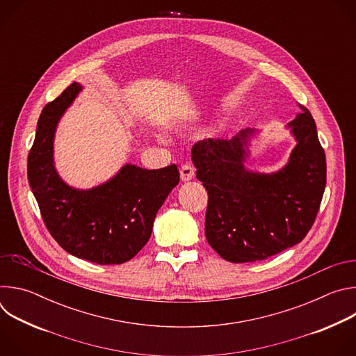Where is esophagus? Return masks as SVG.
Segmentation results:
<instances>
[{
  "mask_svg": "<svg viewBox=\"0 0 356 356\" xmlns=\"http://www.w3.org/2000/svg\"><path fill=\"white\" fill-rule=\"evenodd\" d=\"M180 177L183 181H190L194 177V169L190 165H183L180 168Z\"/></svg>",
  "mask_w": 356,
  "mask_h": 356,
  "instance_id": "esophagus-1",
  "label": "esophagus"
}]
</instances>
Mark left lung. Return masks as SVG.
I'll list each match as a JSON object with an SVG mask.
<instances>
[{"label": "left lung", "instance_id": "1", "mask_svg": "<svg viewBox=\"0 0 356 356\" xmlns=\"http://www.w3.org/2000/svg\"><path fill=\"white\" fill-rule=\"evenodd\" d=\"M286 125L296 140L287 163L265 173L246 166L258 129L206 139L191 149L197 179L209 193L206 236L221 258L257 262L302 241L318 213L327 181L325 154L307 108Z\"/></svg>", "mask_w": 356, "mask_h": 356}]
</instances>
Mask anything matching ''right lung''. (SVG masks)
<instances>
[{"label": "right lung", "mask_w": 356, "mask_h": 356, "mask_svg": "<svg viewBox=\"0 0 356 356\" xmlns=\"http://www.w3.org/2000/svg\"><path fill=\"white\" fill-rule=\"evenodd\" d=\"M81 91L83 86L73 83L42 110L28 156V180L46 228L66 252L98 265H120L149 241L180 175L176 165L147 170L127 163L95 187L67 184L55 166V136Z\"/></svg>", "instance_id": "add662e5"}]
</instances>
